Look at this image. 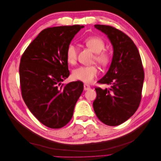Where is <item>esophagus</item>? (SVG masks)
<instances>
[{"label": "esophagus", "instance_id": "1", "mask_svg": "<svg viewBox=\"0 0 161 161\" xmlns=\"http://www.w3.org/2000/svg\"><path fill=\"white\" fill-rule=\"evenodd\" d=\"M91 89V87L89 85H86V84H85L84 85V90L85 91H88Z\"/></svg>", "mask_w": 161, "mask_h": 161}]
</instances>
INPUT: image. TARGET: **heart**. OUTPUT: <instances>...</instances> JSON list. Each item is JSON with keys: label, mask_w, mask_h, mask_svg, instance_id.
Listing matches in <instances>:
<instances>
[{"label": "heart", "mask_w": 161, "mask_h": 161, "mask_svg": "<svg viewBox=\"0 0 161 161\" xmlns=\"http://www.w3.org/2000/svg\"><path fill=\"white\" fill-rule=\"evenodd\" d=\"M85 45L95 53L94 60L103 66L109 64L111 60V54L108 51L104 50L105 43L103 39L97 36H90L85 39ZM77 48L70 43L68 45L66 50V58L67 62L71 64H74L77 60ZM99 69L96 65L81 66L76 68L72 71V77L76 80L91 83L99 73Z\"/></svg>", "instance_id": "1"}]
</instances>
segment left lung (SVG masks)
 Listing matches in <instances>:
<instances>
[{
	"label": "left lung",
	"instance_id": "8db88e82",
	"mask_svg": "<svg viewBox=\"0 0 161 161\" xmlns=\"http://www.w3.org/2000/svg\"><path fill=\"white\" fill-rule=\"evenodd\" d=\"M105 33L114 47V56L106 75L97 82L111 85L103 90L96 87L93 108L103 124L115 126L132 116L140 105L144 72L137 47L126 34L114 27L95 25Z\"/></svg>",
	"mask_w": 161,
	"mask_h": 161
}]
</instances>
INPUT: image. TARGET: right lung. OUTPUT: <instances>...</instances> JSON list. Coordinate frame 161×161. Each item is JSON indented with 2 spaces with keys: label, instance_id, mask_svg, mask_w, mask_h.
<instances>
[{
  "label": "right lung",
  "instance_id": "add662e5",
  "mask_svg": "<svg viewBox=\"0 0 161 161\" xmlns=\"http://www.w3.org/2000/svg\"><path fill=\"white\" fill-rule=\"evenodd\" d=\"M84 26H60L42 30L23 52L19 64L21 95L33 115L48 128L64 127L72 119L83 83L61 82L70 75L68 45Z\"/></svg>",
  "mask_w": 161,
  "mask_h": 161
}]
</instances>
